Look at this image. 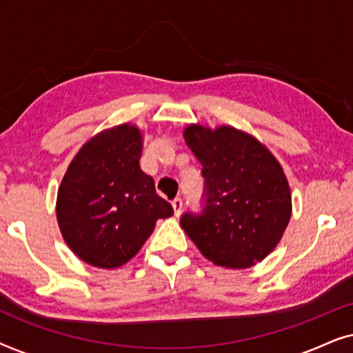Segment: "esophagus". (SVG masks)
<instances>
[{"label":"esophagus","mask_w":353,"mask_h":353,"mask_svg":"<svg viewBox=\"0 0 353 353\" xmlns=\"http://www.w3.org/2000/svg\"><path fill=\"white\" fill-rule=\"evenodd\" d=\"M172 207H173V212H175V215L178 216L181 214V209H183V201L181 197H176V199L172 201Z\"/></svg>","instance_id":"obj_1"}]
</instances>
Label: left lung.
I'll list each match as a JSON object with an SVG mask.
<instances>
[{
	"label": "left lung",
	"mask_w": 353,
	"mask_h": 353,
	"mask_svg": "<svg viewBox=\"0 0 353 353\" xmlns=\"http://www.w3.org/2000/svg\"><path fill=\"white\" fill-rule=\"evenodd\" d=\"M185 139L202 163L204 192L199 212L181 215V228L220 267L248 268L263 260L291 219L281 165L257 139L231 127L212 132L190 125Z\"/></svg>",
	"instance_id": "obj_1"
}]
</instances>
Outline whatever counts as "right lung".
Returning <instances> with one entry per match:
<instances>
[{
    "label": "right lung",
    "instance_id": "obj_1",
    "mask_svg": "<svg viewBox=\"0 0 353 353\" xmlns=\"http://www.w3.org/2000/svg\"><path fill=\"white\" fill-rule=\"evenodd\" d=\"M141 134L130 125L90 139L69 165L57 194L65 243L83 262L117 268L141 249L173 207L139 168Z\"/></svg>",
    "mask_w": 353,
    "mask_h": 353
}]
</instances>
